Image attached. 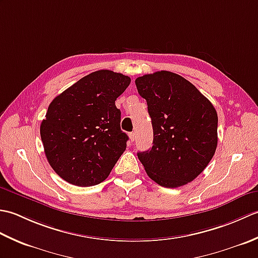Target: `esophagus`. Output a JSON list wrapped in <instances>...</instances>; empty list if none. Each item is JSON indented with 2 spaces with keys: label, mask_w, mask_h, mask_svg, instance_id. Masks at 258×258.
Returning <instances> with one entry per match:
<instances>
[{
  "label": "esophagus",
  "mask_w": 258,
  "mask_h": 258,
  "mask_svg": "<svg viewBox=\"0 0 258 258\" xmlns=\"http://www.w3.org/2000/svg\"><path fill=\"white\" fill-rule=\"evenodd\" d=\"M128 138H130V141H131V142H134V141H135V133H134V132H131V133L128 134Z\"/></svg>",
  "instance_id": "obj_1"
}]
</instances>
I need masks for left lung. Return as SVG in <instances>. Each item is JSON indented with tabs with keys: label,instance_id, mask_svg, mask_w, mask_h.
Listing matches in <instances>:
<instances>
[{
	"label": "left lung",
	"instance_id": "8db88e82",
	"mask_svg": "<svg viewBox=\"0 0 258 258\" xmlns=\"http://www.w3.org/2000/svg\"><path fill=\"white\" fill-rule=\"evenodd\" d=\"M152 118L153 146L138 153L147 175L175 188L195 179L217 147V113L196 87L178 74L161 71L135 80Z\"/></svg>",
	"mask_w": 258,
	"mask_h": 258
}]
</instances>
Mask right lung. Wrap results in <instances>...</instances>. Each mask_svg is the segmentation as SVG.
Instances as JSON below:
<instances>
[{
    "instance_id": "1",
    "label": "right lung",
    "mask_w": 258,
    "mask_h": 258,
    "mask_svg": "<svg viewBox=\"0 0 258 258\" xmlns=\"http://www.w3.org/2000/svg\"><path fill=\"white\" fill-rule=\"evenodd\" d=\"M131 79L101 70L82 78L51 102L40 132L48 163L82 187L102 183L126 149L116 98Z\"/></svg>"
}]
</instances>
